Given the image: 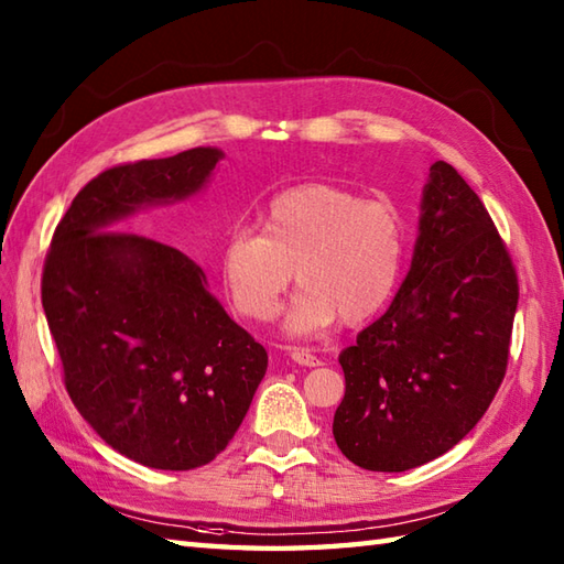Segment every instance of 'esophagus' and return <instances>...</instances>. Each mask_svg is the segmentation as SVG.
Returning <instances> with one entry per match:
<instances>
[{
    "label": "esophagus",
    "mask_w": 564,
    "mask_h": 564,
    "mask_svg": "<svg viewBox=\"0 0 564 564\" xmlns=\"http://www.w3.org/2000/svg\"><path fill=\"white\" fill-rule=\"evenodd\" d=\"M291 358H293V361H295L297 366H310V368H315V366L322 364L313 351L301 349V346H293V349H291Z\"/></svg>",
    "instance_id": "34e87169"
}]
</instances>
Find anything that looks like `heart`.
<instances>
[{"label": "heart", "instance_id": "b5f03b06", "mask_svg": "<svg viewBox=\"0 0 564 564\" xmlns=\"http://www.w3.org/2000/svg\"><path fill=\"white\" fill-rule=\"evenodd\" d=\"M404 230L390 200L334 184H301L273 196L261 230L223 239L220 275L239 315L267 322L293 281L303 285L285 329L313 334L341 317L356 325L388 303L400 279Z\"/></svg>", "mask_w": 564, "mask_h": 564}]
</instances>
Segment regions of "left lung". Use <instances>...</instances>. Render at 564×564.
I'll return each instance as SVG.
<instances>
[{"mask_svg":"<svg viewBox=\"0 0 564 564\" xmlns=\"http://www.w3.org/2000/svg\"><path fill=\"white\" fill-rule=\"evenodd\" d=\"M519 279L480 196L431 164L410 273L388 313L339 354V451L364 470L404 473L451 451L505 380Z\"/></svg>","mask_w":564,"mask_h":564,"instance_id":"8db88e82","label":"left lung"}]
</instances>
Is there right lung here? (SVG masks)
Returning a JSON list of instances; mask_svg holds the SVG:
<instances>
[{"mask_svg": "<svg viewBox=\"0 0 564 564\" xmlns=\"http://www.w3.org/2000/svg\"><path fill=\"white\" fill-rule=\"evenodd\" d=\"M220 158L194 148L111 166L75 196L45 254L41 297L69 400L113 451L154 470L225 451L269 356L194 259L113 225L198 194Z\"/></svg>", "mask_w": 564, "mask_h": 564, "instance_id": "1", "label": "right lung"}]
</instances>
